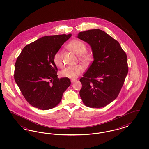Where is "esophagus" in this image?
Returning <instances> with one entry per match:
<instances>
[{
    "mask_svg": "<svg viewBox=\"0 0 149 149\" xmlns=\"http://www.w3.org/2000/svg\"><path fill=\"white\" fill-rule=\"evenodd\" d=\"M75 81H77V80L76 79H72L71 80V82L73 83V82H75Z\"/></svg>",
    "mask_w": 149,
    "mask_h": 149,
    "instance_id": "obj_1",
    "label": "esophagus"
}]
</instances>
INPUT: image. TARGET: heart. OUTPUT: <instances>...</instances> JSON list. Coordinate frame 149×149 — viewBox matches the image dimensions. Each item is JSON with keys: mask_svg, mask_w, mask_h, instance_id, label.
Instances as JSON below:
<instances>
[{"mask_svg": "<svg viewBox=\"0 0 149 149\" xmlns=\"http://www.w3.org/2000/svg\"><path fill=\"white\" fill-rule=\"evenodd\" d=\"M67 47L75 54L79 55V59L82 62L87 63L91 60V56L86 51L87 45L84 41L79 39H74L70 41ZM53 61L57 67H63V54L61 50L57 51L54 54ZM83 72V67L80 64H77L65 68L61 72V75L64 77L74 79L80 76Z\"/></svg>", "mask_w": 149, "mask_h": 149, "instance_id": "b5f03b06", "label": "heart"}]
</instances>
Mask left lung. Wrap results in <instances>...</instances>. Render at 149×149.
<instances>
[{"label": "left lung", "instance_id": "1", "mask_svg": "<svg viewBox=\"0 0 149 149\" xmlns=\"http://www.w3.org/2000/svg\"><path fill=\"white\" fill-rule=\"evenodd\" d=\"M77 38L90 45L94 61L80 79V95L90 108L104 107L116 99L128 72L127 57L119 42L98 29L80 32Z\"/></svg>", "mask_w": 149, "mask_h": 149}]
</instances>
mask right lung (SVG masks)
Segmentation results:
<instances>
[{
  "mask_svg": "<svg viewBox=\"0 0 149 149\" xmlns=\"http://www.w3.org/2000/svg\"><path fill=\"white\" fill-rule=\"evenodd\" d=\"M72 36H47L26 45L15 63L14 78L24 98L41 110L54 108L70 85L69 78L57 77L53 57Z\"/></svg>",
  "mask_w": 149,
  "mask_h": 149,
  "instance_id": "obj_1",
  "label": "right lung"
}]
</instances>
